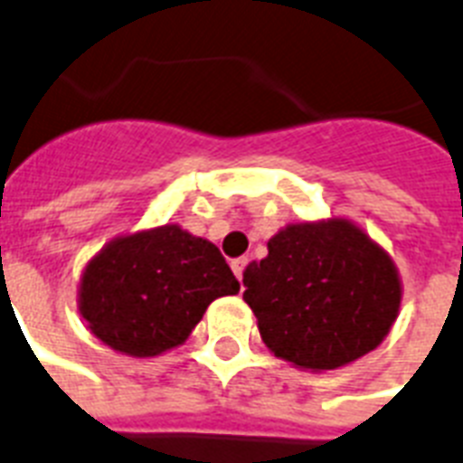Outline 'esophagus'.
<instances>
[{"label": "esophagus", "instance_id": "obj_1", "mask_svg": "<svg viewBox=\"0 0 463 463\" xmlns=\"http://www.w3.org/2000/svg\"><path fill=\"white\" fill-rule=\"evenodd\" d=\"M246 265H249V258H236V260H232V269H234V275L239 282L243 279V269H246Z\"/></svg>", "mask_w": 463, "mask_h": 463}]
</instances>
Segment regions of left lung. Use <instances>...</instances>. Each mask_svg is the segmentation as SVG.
<instances>
[{"label": "left lung", "instance_id": "8db88e82", "mask_svg": "<svg viewBox=\"0 0 463 463\" xmlns=\"http://www.w3.org/2000/svg\"><path fill=\"white\" fill-rule=\"evenodd\" d=\"M262 342L303 371H335L390 335L402 279L390 253L349 220L298 222L243 272Z\"/></svg>", "mask_w": 463, "mask_h": 463}]
</instances>
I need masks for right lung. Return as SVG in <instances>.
<instances>
[{"label":"right lung","instance_id":"add662e5","mask_svg":"<svg viewBox=\"0 0 463 463\" xmlns=\"http://www.w3.org/2000/svg\"><path fill=\"white\" fill-rule=\"evenodd\" d=\"M239 282L208 239L179 224L117 236L80 275L79 313L109 349L133 358L176 349Z\"/></svg>","mask_w":463,"mask_h":463}]
</instances>
